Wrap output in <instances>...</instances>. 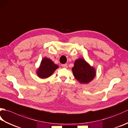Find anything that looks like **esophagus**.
Listing matches in <instances>:
<instances>
[{"mask_svg": "<svg viewBox=\"0 0 128 128\" xmlns=\"http://www.w3.org/2000/svg\"><path fill=\"white\" fill-rule=\"evenodd\" d=\"M62 67L65 68H68V66H67V64H62Z\"/></svg>", "mask_w": 128, "mask_h": 128, "instance_id": "34e87169", "label": "esophagus"}]
</instances>
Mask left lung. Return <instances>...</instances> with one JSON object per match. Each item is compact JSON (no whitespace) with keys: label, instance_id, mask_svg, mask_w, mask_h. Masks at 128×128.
Instances as JSON below:
<instances>
[{"label":"left lung","instance_id":"8db88e82","mask_svg":"<svg viewBox=\"0 0 128 128\" xmlns=\"http://www.w3.org/2000/svg\"><path fill=\"white\" fill-rule=\"evenodd\" d=\"M74 76L80 83H88L96 76L94 68L87 63L83 59H79L74 62V66L72 68Z\"/></svg>","mask_w":128,"mask_h":128}]
</instances>
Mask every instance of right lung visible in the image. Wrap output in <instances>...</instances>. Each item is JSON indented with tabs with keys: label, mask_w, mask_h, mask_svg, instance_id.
<instances>
[{
	"label": "right lung",
	"mask_w": 128,
	"mask_h": 128,
	"mask_svg": "<svg viewBox=\"0 0 128 128\" xmlns=\"http://www.w3.org/2000/svg\"><path fill=\"white\" fill-rule=\"evenodd\" d=\"M58 68V66L50 59L44 58L42 60L40 66L37 71V74L41 78H46L51 76Z\"/></svg>",
	"instance_id": "right-lung-1"
}]
</instances>
